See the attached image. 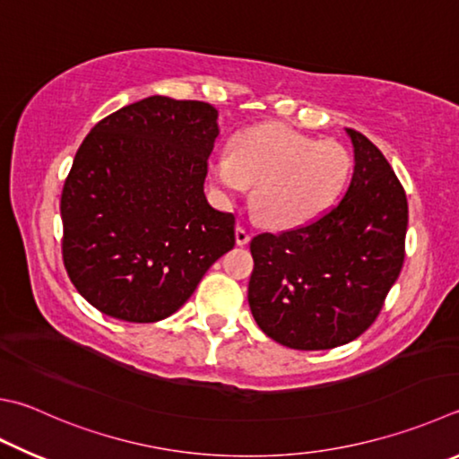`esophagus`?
I'll return each mask as SVG.
<instances>
[{"label": "esophagus", "mask_w": 459, "mask_h": 459, "mask_svg": "<svg viewBox=\"0 0 459 459\" xmlns=\"http://www.w3.org/2000/svg\"><path fill=\"white\" fill-rule=\"evenodd\" d=\"M235 238H237V245L238 247H245V245H248V240H251V235H248V230L245 229V227H238L235 229Z\"/></svg>", "instance_id": "1"}]
</instances>
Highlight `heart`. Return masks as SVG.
<instances>
[{
    "label": "heart",
    "instance_id": "1",
    "mask_svg": "<svg viewBox=\"0 0 459 459\" xmlns=\"http://www.w3.org/2000/svg\"><path fill=\"white\" fill-rule=\"evenodd\" d=\"M345 146L266 122L240 130L230 154L208 158V180L221 201L232 203L253 188V208L273 229H297L337 203L351 174Z\"/></svg>",
    "mask_w": 459,
    "mask_h": 459
}]
</instances>
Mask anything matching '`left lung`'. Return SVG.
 I'll return each mask as SVG.
<instances>
[{
	"mask_svg": "<svg viewBox=\"0 0 459 459\" xmlns=\"http://www.w3.org/2000/svg\"><path fill=\"white\" fill-rule=\"evenodd\" d=\"M345 132L355 169L339 204L307 227L251 240V313L264 335L299 351L345 345L368 331L403 266V188L371 140Z\"/></svg>",
	"mask_w": 459,
	"mask_h": 459,
	"instance_id": "8db88e82",
	"label": "left lung"
}]
</instances>
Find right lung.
<instances>
[{"instance_id": "right-lung-1", "label": "right lung", "mask_w": 459, "mask_h": 459, "mask_svg": "<svg viewBox=\"0 0 459 459\" xmlns=\"http://www.w3.org/2000/svg\"><path fill=\"white\" fill-rule=\"evenodd\" d=\"M219 112L150 96L98 122L62 190L64 264L104 315L156 323L177 313L235 247V216L208 204Z\"/></svg>"}]
</instances>
